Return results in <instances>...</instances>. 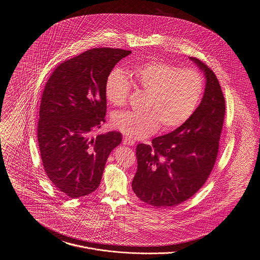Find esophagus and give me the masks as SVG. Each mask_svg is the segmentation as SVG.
Returning a JSON list of instances; mask_svg holds the SVG:
<instances>
[{"label":"esophagus","mask_w":260,"mask_h":260,"mask_svg":"<svg viewBox=\"0 0 260 260\" xmlns=\"http://www.w3.org/2000/svg\"><path fill=\"white\" fill-rule=\"evenodd\" d=\"M123 144L128 145V146H134L136 144V142L132 138H129L127 136H124V139H123Z\"/></svg>","instance_id":"esophagus-1"}]
</instances>
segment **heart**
<instances>
[{
    "instance_id": "b5f03b06",
    "label": "heart",
    "mask_w": 260,
    "mask_h": 260,
    "mask_svg": "<svg viewBox=\"0 0 260 260\" xmlns=\"http://www.w3.org/2000/svg\"><path fill=\"white\" fill-rule=\"evenodd\" d=\"M132 82L147 92L143 112H117L113 125L125 136L143 139L155 134L161 124L164 131H173L195 113L204 92V78L193 68L160 60L136 66L127 76L113 70L105 82V96L115 106L126 104Z\"/></svg>"
}]
</instances>
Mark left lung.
Here are the masks:
<instances>
[{
  "label": "left lung",
  "instance_id": "8db88e82",
  "mask_svg": "<svg viewBox=\"0 0 260 260\" xmlns=\"http://www.w3.org/2000/svg\"><path fill=\"white\" fill-rule=\"evenodd\" d=\"M204 70L207 84L192 117L178 128L136 147L137 172L133 190L142 202L156 208L175 207L196 194L208 180L216 161L225 117V99L209 66L190 57Z\"/></svg>",
  "mask_w": 260,
  "mask_h": 260
}]
</instances>
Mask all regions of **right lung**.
Returning <instances> with one entry per match:
<instances>
[{"label": "right lung", "mask_w": 260, "mask_h": 260, "mask_svg": "<svg viewBox=\"0 0 260 260\" xmlns=\"http://www.w3.org/2000/svg\"><path fill=\"white\" fill-rule=\"evenodd\" d=\"M131 50L96 48L59 64L41 99L38 143L51 183L70 198L99 188L105 164L122 142L119 132L93 136L106 122L105 82Z\"/></svg>", "instance_id": "1"}]
</instances>
